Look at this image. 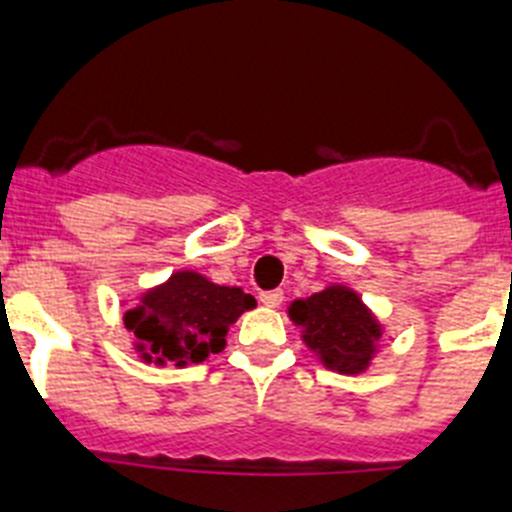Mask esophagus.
Listing matches in <instances>:
<instances>
[{
    "instance_id": "1",
    "label": "esophagus",
    "mask_w": 512,
    "mask_h": 512,
    "mask_svg": "<svg viewBox=\"0 0 512 512\" xmlns=\"http://www.w3.org/2000/svg\"><path fill=\"white\" fill-rule=\"evenodd\" d=\"M260 301L265 306H281L283 304V291H281V288H275V291H262Z\"/></svg>"
}]
</instances>
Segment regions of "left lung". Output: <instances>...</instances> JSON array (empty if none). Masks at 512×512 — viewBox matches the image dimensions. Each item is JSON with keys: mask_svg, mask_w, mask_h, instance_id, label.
<instances>
[{"mask_svg": "<svg viewBox=\"0 0 512 512\" xmlns=\"http://www.w3.org/2000/svg\"><path fill=\"white\" fill-rule=\"evenodd\" d=\"M291 319L304 327V340L322 355L324 366L358 373L368 366L381 330L358 293L332 286L306 301H293Z\"/></svg>", "mask_w": 512, "mask_h": 512, "instance_id": "obj_1", "label": "left lung"}]
</instances>
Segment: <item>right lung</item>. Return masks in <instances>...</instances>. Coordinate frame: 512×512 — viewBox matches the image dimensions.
Instances as JSON below:
<instances>
[{"mask_svg": "<svg viewBox=\"0 0 512 512\" xmlns=\"http://www.w3.org/2000/svg\"><path fill=\"white\" fill-rule=\"evenodd\" d=\"M252 306L255 299L239 288L216 286L198 273H177L146 293L139 309L128 311L126 327L146 350L144 358L185 366L221 353L229 324Z\"/></svg>", "mask_w": 512, "mask_h": 512, "instance_id": "obj_1", "label": "right lung"}]
</instances>
